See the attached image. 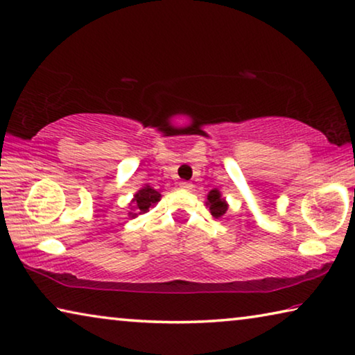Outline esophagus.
I'll use <instances>...</instances> for the list:
<instances>
[{"label":"esophagus","mask_w":355,"mask_h":355,"mask_svg":"<svg viewBox=\"0 0 355 355\" xmlns=\"http://www.w3.org/2000/svg\"><path fill=\"white\" fill-rule=\"evenodd\" d=\"M180 188H182L183 191H191L194 187H193V183H189V182H182L180 183Z\"/></svg>","instance_id":"1"}]
</instances>
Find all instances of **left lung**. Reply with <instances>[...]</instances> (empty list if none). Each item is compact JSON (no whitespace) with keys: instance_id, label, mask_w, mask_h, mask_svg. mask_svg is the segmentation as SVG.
<instances>
[{"instance_id":"8db88e82","label":"left lung","mask_w":355,"mask_h":355,"mask_svg":"<svg viewBox=\"0 0 355 355\" xmlns=\"http://www.w3.org/2000/svg\"><path fill=\"white\" fill-rule=\"evenodd\" d=\"M205 205L210 208V213L215 218H221L226 215L229 204L226 202V199L223 198L221 191L219 189H211L210 193L207 194V200H205Z\"/></svg>"}]
</instances>
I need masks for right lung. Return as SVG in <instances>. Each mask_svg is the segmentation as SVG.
Returning a JSON list of instances; mask_svg holds the SVG:
<instances>
[{
    "label": "right lung",
    "instance_id": "1",
    "mask_svg": "<svg viewBox=\"0 0 355 355\" xmlns=\"http://www.w3.org/2000/svg\"><path fill=\"white\" fill-rule=\"evenodd\" d=\"M161 200V193L151 188L150 184H145L144 188H140L136 194H134L132 200L129 202V211L128 216H137L142 213H147L150 207L156 205Z\"/></svg>",
    "mask_w": 355,
    "mask_h": 355
}]
</instances>
